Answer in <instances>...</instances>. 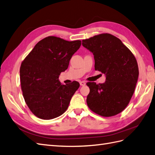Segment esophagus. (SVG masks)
<instances>
[{
    "label": "esophagus",
    "instance_id": "34e87169",
    "mask_svg": "<svg viewBox=\"0 0 155 155\" xmlns=\"http://www.w3.org/2000/svg\"><path fill=\"white\" fill-rule=\"evenodd\" d=\"M79 83H80V85L81 86H85L86 85V83L85 81H80L79 82Z\"/></svg>",
    "mask_w": 155,
    "mask_h": 155
}]
</instances>
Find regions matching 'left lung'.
Returning <instances> with one entry per match:
<instances>
[{
  "label": "left lung",
  "instance_id": "obj_1",
  "mask_svg": "<svg viewBox=\"0 0 155 155\" xmlns=\"http://www.w3.org/2000/svg\"><path fill=\"white\" fill-rule=\"evenodd\" d=\"M93 53L95 70L106 75L104 83H87L90 92L87 104L92 112L110 117L122 112L132 97L138 81L137 61L118 37L101 34L82 41Z\"/></svg>",
  "mask_w": 155,
  "mask_h": 155
}]
</instances>
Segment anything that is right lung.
Here are the masks:
<instances>
[{"label":"right lung","mask_w":155,"mask_h":155,"mask_svg":"<svg viewBox=\"0 0 155 155\" xmlns=\"http://www.w3.org/2000/svg\"><path fill=\"white\" fill-rule=\"evenodd\" d=\"M81 41L48 36L39 41L20 68L22 95L31 112L39 118L51 120L63 114L79 87L74 81L63 85L59 76L68 68Z\"/></svg>","instance_id":"right-lung-1"}]
</instances>
